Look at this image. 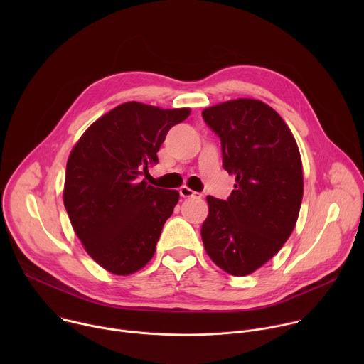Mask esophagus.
I'll list each match as a JSON object with an SVG mask.
<instances>
[{"mask_svg":"<svg viewBox=\"0 0 364 364\" xmlns=\"http://www.w3.org/2000/svg\"><path fill=\"white\" fill-rule=\"evenodd\" d=\"M180 196L184 197V198H188V197H201L200 193H196V191H193L191 188H188V187H186V186L180 187Z\"/></svg>","mask_w":364,"mask_h":364,"instance_id":"esophagus-1","label":"esophagus"}]
</instances>
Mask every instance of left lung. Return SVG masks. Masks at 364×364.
Returning a JSON list of instances; mask_svg holds the SVG:
<instances>
[{
	"label": "left lung",
	"instance_id": "left-lung-1",
	"mask_svg": "<svg viewBox=\"0 0 364 364\" xmlns=\"http://www.w3.org/2000/svg\"><path fill=\"white\" fill-rule=\"evenodd\" d=\"M201 115L220 138L223 168L236 176L228 200L207 196L201 239L219 268L245 277L274 257L295 228L304 193L299 149L262 100L240 97Z\"/></svg>",
	"mask_w": 364,
	"mask_h": 364
}]
</instances>
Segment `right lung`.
<instances>
[{"label": "right lung", "instance_id": "obj_1", "mask_svg": "<svg viewBox=\"0 0 364 364\" xmlns=\"http://www.w3.org/2000/svg\"><path fill=\"white\" fill-rule=\"evenodd\" d=\"M188 108L161 109L127 102L95 121L73 146L63 201L75 233L102 268L129 275L154 256L177 190L141 180L167 132L187 119Z\"/></svg>", "mask_w": 364, "mask_h": 364}]
</instances>
